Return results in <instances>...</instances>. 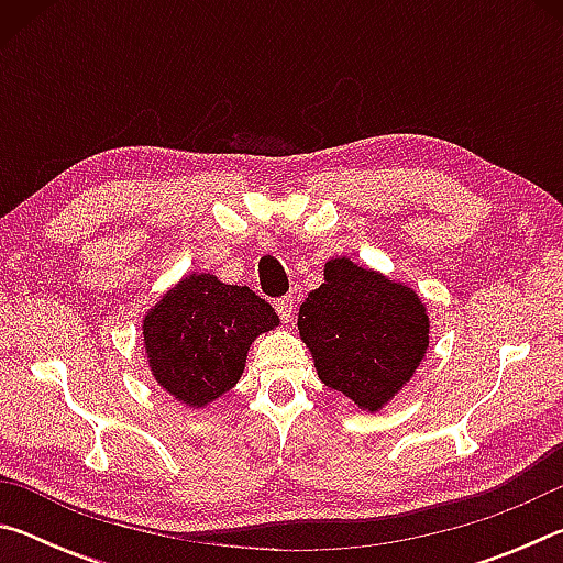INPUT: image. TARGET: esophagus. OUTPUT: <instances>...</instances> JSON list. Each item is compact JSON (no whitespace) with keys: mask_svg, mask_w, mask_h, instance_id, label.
Masks as SVG:
<instances>
[{"mask_svg":"<svg viewBox=\"0 0 563 563\" xmlns=\"http://www.w3.org/2000/svg\"><path fill=\"white\" fill-rule=\"evenodd\" d=\"M275 312H278L285 325H290L292 316H295V300H292V295H285V298L275 300Z\"/></svg>","mask_w":563,"mask_h":563,"instance_id":"obj_1","label":"esophagus"}]
</instances>
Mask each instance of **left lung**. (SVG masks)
I'll use <instances>...</instances> for the list:
<instances>
[{
	"mask_svg": "<svg viewBox=\"0 0 563 563\" xmlns=\"http://www.w3.org/2000/svg\"><path fill=\"white\" fill-rule=\"evenodd\" d=\"M430 312L409 283L335 255L298 312L318 377L357 409L379 412L402 393L430 347Z\"/></svg>",
	"mask_w": 563,
	"mask_h": 563,
	"instance_id": "1",
	"label": "left lung"
}]
</instances>
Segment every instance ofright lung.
<instances>
[{"mask_svg": "<svg viewBox=\"0 0 563 563\" xmlns=\"http://www.w3.org/2000/svg\"><path fill=\"white\" fill-rule=\"evenodd\" d=\"M280 325L271 302L213 273H186L141 318L146 365L158 387L203 409L241 379L255 338Z\"/></svg>", "mask_w": 563, "mask_h": 563, "instance_id": "1", "label": "right lung"}]
</instances>
